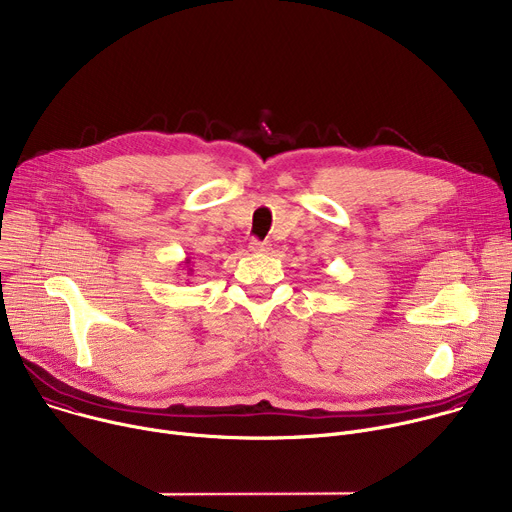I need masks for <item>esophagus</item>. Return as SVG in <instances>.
<instances>
[{"mask_svg":"<svg viewBox=\"0 0 512 512\" xmlns=\"http://www.w3.org/2000/svg\"><path fill=\"white\" fill-rule=\"evenodd\" d=\"M249 249L253 251V253H269L271 251V245L269 243H259V241H251L249 243Z\"/></svg>","mask_w":512,"mask_h":512,"instance_id":"esophagus-1","label":"esophagus"}]
</instances>
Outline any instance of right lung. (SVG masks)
<instances>
[{
    "label": "right lung",
    "mask_w": 512,
    "mask_h": 512,
    "mask_svg": "<svg viewBox=\"0 0 512 512\" xmlns=\"http://www.w3.org/2000/svg\"><path fill=\"white\" fill-rule=\"evenodd\" d=\"M179 267H183L185 271H188V275H190V273L194 271V269H192V261H190V259H185V261H181V263H179Z\"/></svg>",
    "instance_id": "right-lung-1"
}]
</instances>
